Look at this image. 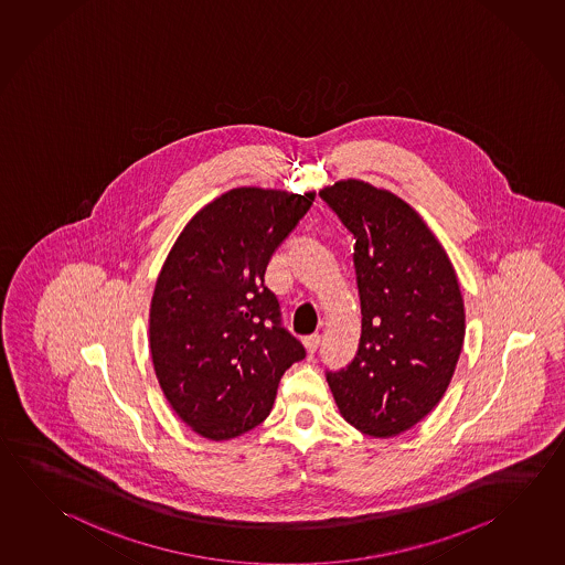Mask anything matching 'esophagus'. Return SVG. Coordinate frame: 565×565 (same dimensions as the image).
Segmentation results:
<instances>
[{
	"label": "esophagus",
	"mask_w": 565,
	"mask_h": 565,
	"mask_svg": "<svg viewBox=\"0 0 565 565\" xmlns=\"http://www.w3.org/2000/svg\"><path fill=\"white\" fill-rule=\"evenodd\" d=\"M319 343H321V337H319V335L306 337V339H303V347H306L307 355L313 356V353H316L317 347H319Z\"/></svg>",
	"instance_id": "34e87169"
}]
</instances>
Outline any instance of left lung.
<instances>
[{
    "label": "left lung",
    "instance_id": "8db88e82",
    "mask_svg": "<svg viewBox=\"0 0 565 565\" xmlns=\"http://www.w3.org/2000/svg\"><path fill=\"white\" fill-rule=\"evenodd\" d=\"M355 236L361 339L345 369L327 373L337 408L363 435L388 438L445 396L465 343V301L448 258L405 200L363 180L319 190Z\"/></svg>",
    "mask_w": 565,
    "mask_h": 565
}]
</instances>
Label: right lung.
<instances>
[{"label": "right lung", "mask_w": 565, "mask_h": 565, "mask_svg": "<svg viewBox=\"0 0 565 565\" xmlns=\"http://www.w3.org/2000/svg\"><path fill=\"white\" fill-rule=\"evenodd\" d=\"M316 192L242 186L199 210L169 252L150 301V355L182 423L230 440L266 420L279 379L306 349L264 286L269 258Z\"/></svg>", "instance_id": "1"}]
</instances>
